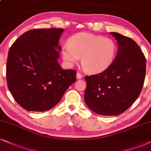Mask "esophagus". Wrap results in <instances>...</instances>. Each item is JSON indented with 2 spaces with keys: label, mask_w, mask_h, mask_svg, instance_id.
Listing matches in <instances>:
<instances>
[{
  "label": "esophagus",
  "mask_w": 151,
  "mask_h": 151,
  "mask_svg": "<svg viewBox=\"0 0 151 151\" xmlns=\"http://www.w3.org/2000/svg\"><path fill=\"white\" fill-rule=\"evenodd\" d=\"M83 74H82L81 72H79V71L77 72V74H76V77H77L78 79L82 78H83Z\"/></svg>",
  "instance_id": "esophagus-1"
}]
</instances>
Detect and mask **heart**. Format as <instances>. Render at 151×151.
Masks as SVG:
<instances>
[{"mask_svg":"<svg viewBox=\"0 0 151 151\" xmlns=\"http://www.w3.org/2000/svg\"><path fill=\"white\" fill-rule=\"evenodd\" d=\"M115 52L116 45L111 38L87 33L71 37L68 44L61 49V56L67 64H75L81 57L82 67L90 73L106 69L113 62Z\"/></svg>","mask_w":151,"mask_h":151,"instance_id":"heart-1","label":"heart"}]
</instances>
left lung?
<instances>
[{"label":"left lung","instance_id":"8db88e82","mask_svg":"<svg viewBox=\"0 0 151 151\" xmlns=\"http://www.w3.org/2000/svg\"><path fill=\"white\" fill-rule=\"evenodd\" d=\"M118 51L111 64L100 73L85 76V103L101 115L124 113L139 97L146 77V61L134 40L111 32Z\"/></svg>","mask_w":151,"mask_h":151}]
</instances>
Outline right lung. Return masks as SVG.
<instances>
[{
    "instance_id": "add662e5",
    "label": "right lung",
    "mask_w": 151,
    "mask_h": 151,
    "mask_svg": "<svg viewBox=\"0 0 151 151\" xmlns=\"http://www.w3.org/2000/svg\"><path fill=\"white\" fill-rule=\"evenodd\" d=\"M64 29H36L19 36L8 52L6 78L9 90L23 109L47 111L76 81L75 70H63L57 61Z\"/></svg>"
}]
</instances>
